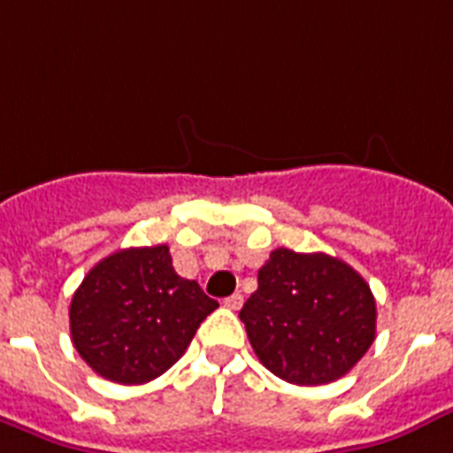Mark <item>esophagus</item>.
I'll return each mask as SVG.
<instances>
[{
	"label": "esophagus",
	"mask_w": 453,
	"mask_h": 453,
	"mask_svg": "<svg viewBox=\"0 0 453 453\" xmlns=\"http://www.w3.org/2000/svg\"><path fill=\"white\" fill-rule=\"evenodd\" d=\"M224 307H226V310H241V307H243V296H241V293H234V296H229L226 297V300H224Z\"/></svg>",
	"instance_id": "obj_1"
}]
</instances>
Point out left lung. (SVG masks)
I'll list each match as a JSON object with an SVG mask.
<instances>
[{
    "mask_svg": "<svg viewBox=\"0 0 453 453\" xmlns=\"http://www.w3.org/2000/svg\"><path fill=\"white\" fill-rule=\"evenodd\" d=\"M238 317L257 359L293 385L338 380L376 340L369 283L326 252L276 248Z\"/></svg>",
    "mask_w": 453,
    "mask_h": 453,
    "instance_id": "obj_1",
    "label": "left lung"
}]
</instances>
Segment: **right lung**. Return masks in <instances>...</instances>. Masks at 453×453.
<instances>
[{"mask_svg": "<svg viewBox=\"0 0 453 453\" xmlns=\"http://www.w3.org/2000/svg\"><path fill=\"white\" fill-rule=\"evenodd\" d=\"M217 307L174 272L167 245L125 248L84 276L70 303V335L101 378L142 385L179 361Z\"/></svg>", "mask_w": 453, "mask_h": 453, "instance_id": "1", "label": "right lung"}]
</instances>
